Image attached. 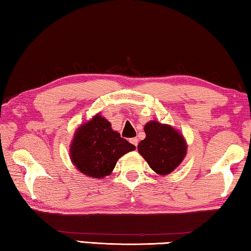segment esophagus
I'll return each instance as SVG.
<instances>
[{"instance_id":"1","label":"esophagus","mask_w":251,"mask_h":251,"mask_svg":"<svg viewBox=\"0 0 251 251\" xmlns=\"http://www.w3.org/2000/svg\"><path fill=\"white\" fill-rule=\"evenodd\" d=\"M129 142L133 144V145H135L136 147H137V145H138V139L137 138H130Z\"/></svg>"}]
</instances>
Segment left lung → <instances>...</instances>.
I'll use <instances>...</instances> for the list:
<instances>
[{
  "label": "left lung",
  "instance_id": "1",
  "mask_svg": "<svg viewBox=\"0 0 251 251\" xmlns=\"http://www.w3.org/2000/svg\"><path fill=\"white\" fill-rule=\"evenodd\" d=\"M146 137L137 150L150 167L161 176L168 175L185 158L187 144L180 133L166 124L151 121L144 127Z\"/></svg>",
  "mask_w": 251,
  "mask_h": 251
}]
</instances>
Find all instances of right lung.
<instances>
[{
  "instance_id": "right-lung-1",
  "label": "right lung",
  "mask_w": 251,
  "mask_h": 251,
  "mask_svg": "<svg viewBox=\"0 0 251 251\" xmlns=\"http://www.w3.org/2000/svg\"><path fill=\"white\" fill-rule=\"evenodd\" d=\"M135 148L112 129L106 118L97 114L76 129L70 154L72 163L84 175L104 178L113 172L123 155Z\"/></svg>"
}]
</instances>
